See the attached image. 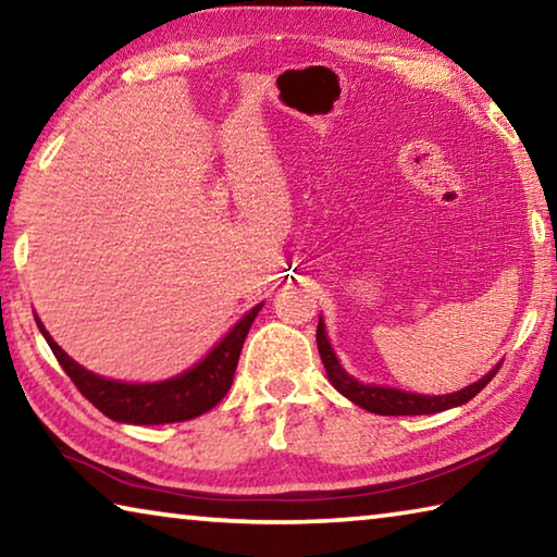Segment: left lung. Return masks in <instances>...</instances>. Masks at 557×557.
<instances>
[{
  "instance_id": "1",
  "label": "left lung",
  "mask_w": 557,
  "mask_h": 557,
  "mask_svg": "<svg viewBox=\"0 0 557 557\" xmlns=\"http://www.w3.org/2000/svg\"><path fill=\"white\" fill-rule=\"evenodd\" d=\"M317 346H319V356H322V363L326 369L329 381H332L334 388L342 393L344 398L356 403L358 408L375 412V414H432V412L457 408V405H465L474 398V395L494 379L498 369H502V366H494V369L486 375H482L476 383H471V385H467V388H461L457 393L420 395V393L388 388V385H366L361 381H356L354 375H348L342 369V363H338L332 344H329L322 319H319V326H317Z\"/></svg>"
}]
</instances>
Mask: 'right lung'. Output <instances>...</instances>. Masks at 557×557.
Returning a JSON list of instances; mask_svg holds the SVG:
<instances>
[{"instance_id":"right-lung-1","label":"right lung","mask_w":557,"mask_h":557,"mask_svg":"<svg viewBox=\"0 0 557 557\" xmlns=\"http://www.w3.org/2000/svg\"><path fill=\"white\" fill-rule=\"evenodd\" d=\"M260 309L262 305L252 307L194 369L159 383H122L90 373L53 342L39 317H36V324L49 342L53 356L59 358L61 369L75 383V388L86 395L102 414H108L110 420L127 422V425H164V422L199 418L223 400L233 383L245 336H248L250 324L256 322Z\"/></svg>"}]
</instances>
